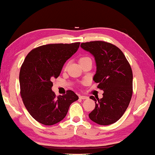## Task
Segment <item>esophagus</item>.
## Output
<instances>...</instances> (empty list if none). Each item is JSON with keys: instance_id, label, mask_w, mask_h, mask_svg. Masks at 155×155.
Masks as SVG:
<instances>
[{"instance_id": "34e87169", "label": "esophagus", "mask_w": 155, "mask_h": 155, "mask_svg": "<svg viewBox=\"0 0 155 155\" xmlns=\"http://www.w3.org/2000/svg\"><path fill=\"white\" fill-rule=\"evenodd\" d=\"M79 98L81 100H86V99H87V98H88V97L86 96V95H80Z\"/></svg>"}]
</instances>
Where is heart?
<instances>
[{"mask_svg": "<svg viewBox=\"0 0 155 155\" xmlns=\"http://www.w3.org/2000/svg\"><path fill=\"white\" fill-rule=\"evenodd\" d=\"M88 59H90V58H88V57H83V58H81L80 59V60H79V62H81V61H85L86 60H88Z\"/></svg>", "mask_w": 155, "mask_h": 155, "instance_id": "b5f03b06", "label": "heart"}]
</instances>
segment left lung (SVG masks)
Here are the masks:
<instances>
[{
  "label": "left lung",
  "mask_w": 155,
  "mask_h": 155,
  "mask_svg": "<svg viewBox=\"0 0 155 155\" xmlns=\"http://www.w3.org/2000/svg\"><path fill=\"white\" fill-rule=\"evenodd\" d=\"M81 47L94 57L96 72L93 79L104 91L101 99L90 97L95 101V107L89 114V119L101 125L112 124L123 116L131 99V66L120 49L111 43L91 41L81 43Z\"/></svg>",
  "instance_id": "8db88e82"
}]
</instances>
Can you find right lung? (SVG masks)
Wrapping results in <instances>:
<instances>
[{"label": "right lung", "instance_id": "obj_1", "mask_svg": "<svg viewBox=\"0 0 155 155\" xmlns=\"http://www.w3.org/2000/svg\"><path fill=\"white\" fill-rule=\"evenodd\" d=\"M80 43L49 44L27 55L19 72L20 94L24 104L36 121L52 125L66 116L69 107L78 99L74 91L56 97L51 87L64 63L77 51Z\"/></svg>", "mask_w": 155, "mask_h": 155}]
</instances>
